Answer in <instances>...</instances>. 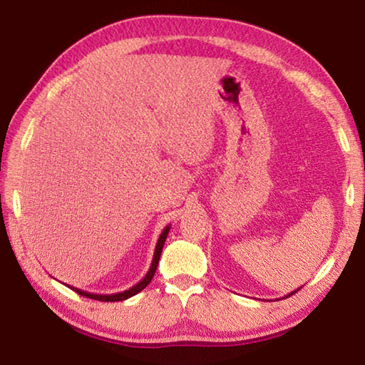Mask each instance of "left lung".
Segmentation results:
<instances>
[{
	"instance_id": "1",
	"label": "left lung",
	"mask_w": 365,
	"mask_h": 365,
	"mask_svg": "<svg viewBox=\"0 0 365 365\" xmlns=\"http://www.w3.org/2000/svg\"><path fill=\"white\" fill-rule=\"evenodd\" d=\"M298 289H299V288H298ZM298 289H294V292H292V293H289V294H287V296H285V298H288V296H292V294H294L296 292H298Z\"/></svg>"
}]
</instances>
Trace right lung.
I'll return each mask as SVG.
<instances>
[{"label":"right lung","instance_id":"right-lung-1","mask_svg":"<svg viewBox=\"0 0 365 365\" xmlns=\"http://www.w3.org/2000/svg\"><path fill=\"white\" fill-rule=\"evenodd\" d=\"M170 230V225H168L163 230V233L159 235V240L156 243V250H154V256H153V262H151V267L148 270V274L143 277V280H140L137 285H133L132 288L125 289V292H120V293H113V294H96V293H88V292H83V289L76 288V287H69L73 292L85 296V298H90V299H98V301H108V302H113V301H123V299H128L135 296L137 293H140L141 289H145L148 287V283L151 282V279L156 274V269H158V264H159V257H160V252H163L164 248V243H165V238H168Z\"/></svg>","mask_w":365,"mask_h":365}]
</instances>
